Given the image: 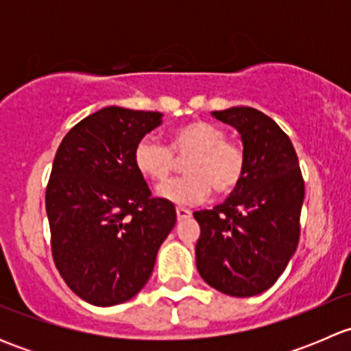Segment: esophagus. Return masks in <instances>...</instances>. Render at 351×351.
Here are the masks:
<instances>
[{"instance_id": "obj_1", "label": "esophagus", "mask_w": 351, "mask_h": 351, "mask_svg": "<svg viewBox=\"0 0 351 351\" xmlns=\"http://www.w3.org/2000/svg\"><path fill=\"white\" fill-rule=\"evenodd\" d=\"M176 217H178V221H185V219L192 217V212H190L189 208L176 207Z\"/></svg>"}]
</instances>
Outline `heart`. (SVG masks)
<instances>
[{"mask_svg": "<svg viewBox=\"0 0 351 351\" xmlns=\"http://www.w3.org/2000/svg\"><path fill=\"white\" fill-rule=\"evenodd\" d=\"M185 159V176L165 183L159 197L176 205H197L210 195L212 186L226 195L238 189L246 169L241 146L226 139L219 125L205 120L186 123L171 134V144L146 134L134 147V165L144 178L162 183L176 168V158Z\"/></svg>", "mask_w": 351, "mask_h": 351, "instance_id": "b5f03b06", "label": "heart"}]
</instances>
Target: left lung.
Listing matches in <instances>:
<instances>
[{
    "instance_id": "1",
    "label": "left lung",
    "mask_w": 351,
    "mask_h": 351,
    "mask_svg": "<svg viewBox=\"0 0 351 351\" xmlns=\"http://www.w3.org/2000/svg\"><path fill=\"white\" fill-rule=\"evenodd\" d=\"M241 134L246 169L238 189L212 210L193 212L200 224L197 270L232 297L265 292L297 250L304 180L289 136L263 112L232 107L212 112Z\"/></svg>"
}]
</instances>
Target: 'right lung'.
<instances>
[{
  "instance_id": "obj_1",
  "label": "right lung",
  "mask_w": 351,
  "mask_h": 351,
  "mask_svg": "<svg viewBox=\"0 0 351 351\" xmlns=\"http://www.w3.org/2000/svg\"><path fill=\"white\" fill-rule=\"evenodd\" d=\"M161 117L101 108L76 123L56 153L45 190L52 258L67 287L93 306L132 299L176 224L175 205L151 197L132 158Z\"/></svg>"
}]
</instances>
